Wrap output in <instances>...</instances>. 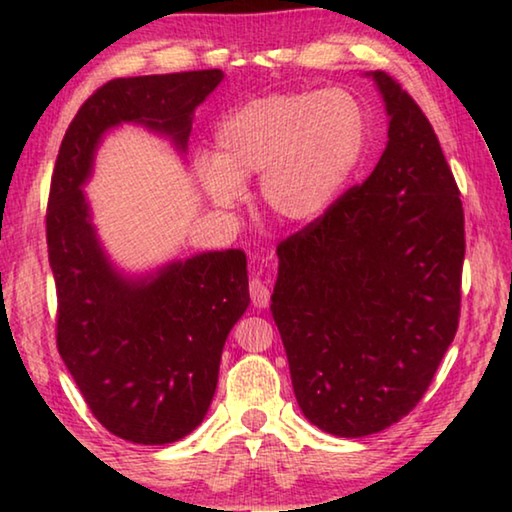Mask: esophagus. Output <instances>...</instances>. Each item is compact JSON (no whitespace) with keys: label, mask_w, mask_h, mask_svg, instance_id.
Segmentation results:
<instances>
[{"label":"esophagus","mask_w":512,"mask_h":512,"mask_svg":"<svg viewBox=\"0 0 512 512\" xmlns=\"http://www.w3.org/2000/svg\"><path fill=\"white\" fill-rule=\"evenodd\" d=\"M248 291H250V298H253L255 307H259V309L268 307V300H271V291H268V287L262 280H257V277H255V280L250 282Z\"/></svg>","instance_id":"esophagus-1"}]
</instances>
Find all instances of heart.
Returning <instances> with one entry per match:
<instances>
[{
  "label": "heart",
  "mask_w": 512,
  "mask_h": 512,
  "mask_svg": "<svg viewBox=\"0 0 512 512\" xmlns=\"http://www.w3.org/2000/svg\"><path fill=\"white\" fill-rule=\"evenodd\" d=\"M368 115L350 92H275L225 115L214 133V155L196 162L214 203L235 205L244 180L259 176L268 212L289 223L323 216L359 169L368 149Z\"/></svg>",
  "instance_id": "heart-1"
}]
</instances>
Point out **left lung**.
Masks as SVG:
<instances>
[{
    "instance_id": "left-lung-1",
    "label": "left lung",
    "mask_w": 512,
    "mask_h": 512,
    "mask_svg": "<svg viewBox=\"0 0 512 512\" xmlns=\"http://www.w3.org/2000/svg\"><path fill=\"white\" fill-rule=\"evenodd\" d=\"M388 112L377 167L277 246L271 311L305 418L341 438L402 420L461 316V192L429 119L372 72Z\"/></svg>"
}]
</instances>
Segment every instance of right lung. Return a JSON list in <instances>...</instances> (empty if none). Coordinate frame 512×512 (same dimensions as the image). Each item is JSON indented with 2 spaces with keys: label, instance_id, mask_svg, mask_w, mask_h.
Returning <instances> with one entry per match:
<instances>
[{
  "label": "right lung",
  "instance_id": "1",
  "mask_svg": "<svg viewBox=\"0 0 512 512\" xmlns=\"http://www.w3.org/2000/svg\"><path fill=\"white\" fill-rule=\"evenodd\" d=\"M221 81V69L108 81L76 112L51 176L58 352L94 418L137 445L176 443L203 422L225 339L250 302L246 253H201L133 280L103 253L81 187L103 133L124 121L185 151L196 106Z\"/></svg>",
  "mask_w": 512,
  "mask_h": 512
}]
</instances>
